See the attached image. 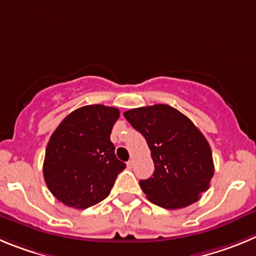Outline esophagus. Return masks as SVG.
I'll list each match as a JSON object with an SVG mask.
<instances>
[{"instance_id":"1","label":"esophagus","mask_w":256,"mask_h":256,"mask_svg":"<svg viewBox=\"0 0 256 256\" xmlns=\"http://www.w3.org/2000/svg\"><path fill=\"white\" fill-rule=\"evenodd\" d=\"M134 166H135V160H128V168H134Z\"/></svg>"}]
</instances>
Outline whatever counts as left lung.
Wrapping results in <instances>:
<instances>
[{
	"label": "left lung",
	"instance_id": "8db88e82",
	"mask_svg": "<svg viewBox=\"0 0 256 256\" xmlns=\"http://www.w3.org/2000/svg\"><path fill=\"white\" fill-rule=\"evenodd\" d=\"M124 116L150 149L153 176L140 180L146 198L166 209L185 208L198 202L214 174L212 149L199 128L167 104L134 108Z\"/></svg>",
	"mask_w": 256,
	"mask_h": 256
}]
</instances>
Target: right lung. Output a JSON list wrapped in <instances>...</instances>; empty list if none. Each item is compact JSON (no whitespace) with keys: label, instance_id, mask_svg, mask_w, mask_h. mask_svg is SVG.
Listing matches in <instances>:
<instances>
[{"label":"right lung","instance_id":"1","mask_svg":"<svg viewBox=\"0 0 256 256\" xmlns=\"http://www.w3.org/2000/svg\"><path fill=\"white\" fill-rule=\"evenodd\" d=\"M120 117L114 107L84 106L62 120L46 149L43 176L65 206L86 209L110 195L126 164L116 158L110 139Z\"/></svg>","mask_w":256,"mask_h":256}]
</instances>
